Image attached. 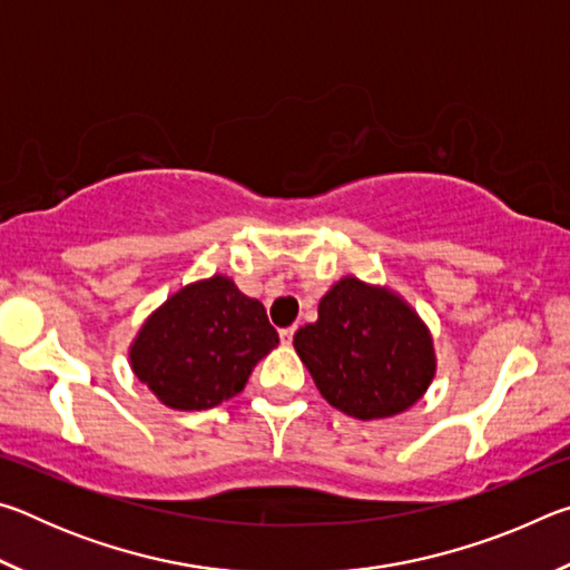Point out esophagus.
Listing matches in <instances>:
<instances>
[{
  "instance_id": "1",
  "label": "esophagus",
  "mask_w": 570,
  "mask_h": 570,
  "mask_svg": "<svg viewBox=\"0 0 570 570\" xmlns=\"http://www.w3.org/2000/svg\"><path fill=\"white\" fill-rule=\"evenodd\" d=\"M294 332H296V326H286V330L278 332V336H282V342H284V344H292V340H294Z\"/></svg>"
}]
</instances>
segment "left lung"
Masks as SVG:
<instances>
[{
    "mask_svg": "<svg viewBox=\"0 0 570 570\" xmlns=\"http://www.w3.org/2000/svg\"><path fill=\"white\" fill-rule=\"evenodd\" d=\"M316 390L356 420H382L417 402L435 377L428 326L390 288L354 276L320 302V320L294 334Z\"/></svg>",
    "mask_w": 570,
    "mask_h": 570,
    "instance_id": "8db88e82",
    "label": "left lung"
}]
</instances>
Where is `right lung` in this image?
Here are the masks:
<instances>
[{"label":"right lung","mask_w":570,"mask_h":570,"mask_svg":"<svg viewBox=\"0 0 570 570\" xmlns=\"http://www.w3.org/2000/svg\"><path fill=\"white\" fill-rule=\"evenodd\" d=\"M276 344L264 304L216 274L148 316L130 346V366L166 407L208 410L236 397Z\"/></svg>","instance_id":"add662e5"}]
</instances>
